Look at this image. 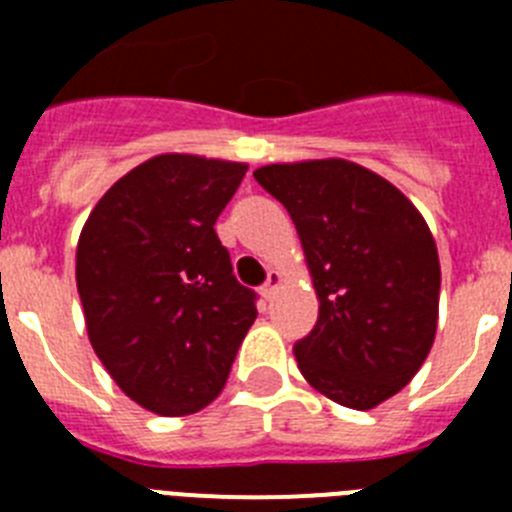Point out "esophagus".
Listing matches in <instances>:
<instances>
[{"instance_id":"esophagus-1","label":"esophagus","mask_w":512,"mask_h":512,"mask_svg":"<svg viewBox=\"0 0 512 512\" xmlns=\"http://www.w3.org/2000/svg\"><path fill=\"white\" fill-rule=\"evenodd\" d=\"M279 282H282V274H279V271L271 269L269 274H266L264 287H261V295H264V300H271V297H274V289L279 287Z\"/></svg>"}]
</instances>
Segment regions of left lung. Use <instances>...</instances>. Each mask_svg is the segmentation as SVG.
I'll list each match as a JSON object with an SVG mask.
<instances>
[{"instance_id": "obj_1", "label": "left lung", "mask_w": 512, "mask_h": 512, "mask_svg": "<svg viewBox=\"0 0 512 512\" xmlns=\"http://www.w3.org/2000/svg\"><path fill=\"white\" fill-rule=\"evenodd\" d=\"M253 179L287 207L320 300L318 323L295 343L302 377L343 408H377L436 338L441 266L423 215L343 158L261 166Z\"/></svg>"}]
</instances>
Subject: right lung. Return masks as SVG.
<instances>
[{
	"instance_id": "1",
	"label": "right lung",
	"mask_w": 512,
	"mask_h": 512,
	"mask_svg": "<svg viewBox=\"0 0 512 512\" xmlns=\"http://www.w3.org/2000/svg\"><path fill=\"white\" fill-rule=\"evenodd\" d=\"M248 166L164 153L107 189L76 246L94 354L125 395L156 415H189L228 382L256 320L215 220Z\"/></svg>"
}]
</instances>
